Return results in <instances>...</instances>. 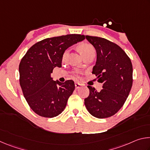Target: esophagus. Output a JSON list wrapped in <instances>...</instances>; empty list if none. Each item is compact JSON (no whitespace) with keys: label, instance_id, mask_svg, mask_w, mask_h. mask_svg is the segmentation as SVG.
<instances>
[{"label":"esophagus","instance_id":"1","mask_svg":"<svg viewBox=\"0 0 150 150\" xmlns=\"http://www.w3.org/2000/svg\"><path fill=\"white\" fill-rule=\"evenodd\" d=\"M75 88H77H77H80V87H81V85L80 84V83H75Z\"/></svg>","mask_w":150,"mask_h":150}]
</instances>
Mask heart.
I'll list each match as a JSON object with an SVG mask.
<instances>
[{"instance_id": "b5f03b06", "label": "heart", "mask_w": 150, "mask_h": 150, "mask_svg": "<svg viewBox=\"0 0 150 150\" xmlns=\"http://www.w3.org/2000/svg\"><path fill=\"white\" fill-rule=\"evenodd\" d=\"M78 50L79 52H80L81 55L84 57L85 55L89 54L93 51H95L94 50V47L89 44H87V43H81L78 46ZM68 54H69V51L65 50L62 55V60L65 61L67 59Z\"/></svg>"}]
</instances>
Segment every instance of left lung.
Masks as SVG:
<instances>
[{
    "instance_id": "left-lung-1",
    "label": "left lung",
    "mask_w": 150,
    "mask_h": 150,
    "mask_svg": "<svg viewBox=\"0 0 150 150\" xmlns=\"http://www.w3.org/2000/svg\"><path fill=\"white\" fill-rule=\"evenodd\" d=\"M95 48L96 64L92 73L103 83V89L87 86L89 95L85 105L91 115L105 118L117 112L125 103L132 86V65L125 52L115 43L102 38L85 35Z\"/></svg>"
}]
</instances>
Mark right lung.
I'll use <instances>...</instances> for the list:
<instances>
[{
    "label": "right lung",
    "mask_w": 150,
    "mask_h": 150,
    "mask_svg": "<svg viewBox=\"0 0 150 150\" xmlns=\"http://www.w3.org/2000/svg\"><path fill=\"white\" fill-rule=\"evenodd\" d=\"M85 39L80 34L44 39L33 45L22 59L20 85L28 104L37 115L53 118L64 110L75 83L72 80L54 81L51 73L54 67H62L63 52Z\"/></svg>",
    "instance_id": "obj_1"
}]
</instances>
